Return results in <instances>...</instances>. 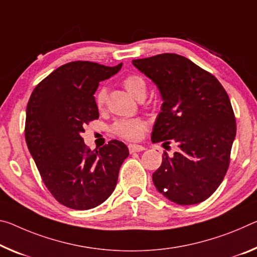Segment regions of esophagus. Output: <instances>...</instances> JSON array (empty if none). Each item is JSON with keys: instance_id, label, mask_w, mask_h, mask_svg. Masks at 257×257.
Segmentation results:
<instances>
[{"instance_id": "34e87169", "label": "esophagus", "mask_w": 257, "mask_h": 257, "mask_svg": "<svg viewBox=\"0 0 257 257\" xmlns=\"http://www.w3.org/2000/svg\"><path fill=\"white\" fill-rule=\"evenodd\" d=\"M128 148H129L130 153H135V152H142V151H144V150H145L144 146H142V145H138V144H129V145H128Z\"/></svg>"}]
</instances>
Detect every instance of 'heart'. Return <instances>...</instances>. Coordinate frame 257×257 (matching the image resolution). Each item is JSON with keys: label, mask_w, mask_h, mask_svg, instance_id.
Here are the masks:
<instances>
[{"label": "heart", "mask_w": 257, "mask_h": 257, "mask_svg": "<svg viewBox=\"0 0 257 257\" xmlns=\"http://www.w3.org/2000/svg\"><path fill=\"white\" fill-rule=\"evenodd\" d=\"M123 85L130 95L135 97L136 99L140 97H143L146 95V83L144 79L140 75L133 74L128 75L123 80ZM106 89L101 88L100 90L97 92L96 95V105L98 108H103L106 101ZM146 129V123L144 120L142 119H127V120H120L114 124L113 130L117 136H120L124 140L135 141L138 140L142 136Z\"/></svg>", "instance_id": "obj_1"}]
</instances>
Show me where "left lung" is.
<instances>
[{"mask_svg": "<svg viewBox=\"0 0 257 257\" xmlns=\"http://www.w3.org/2000/svg\"><path fill=\"white\" fill-rule=\"evenodd\" d=\"M133 65L152 80L164 101L152 142L178 146L173 157L164 154L152 175L154 186L177 205L205 201L229 168L237 132L229 96L216 77L180 55L135 59Z\"/></svg>", "mask_w": 257, "mask_h": 257, "instance_id": "left-lung-1", "label": "left lung"}]
</instances>
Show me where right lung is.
<instances>
[{"mask_svg": "<svg viewBox=\"0 0 257 257\" xmlns=\"http://www.w3.org/2000/svg\"><path fill=\"white\" fill-rule=\"evenodd\" d=\"M121 67L122 63L114 67L91 62L65 64L41 81L28 100L27 148L48 190L68 208L87 210L106 200L129 156L120 141L91 151L81 137L84 124L99 117L93 97L99 82Z\"/></svg>", "mask_w": 257, "mask_h": 257, "instance_id": "obj_1", "label": "right lung"}]
</instances>
